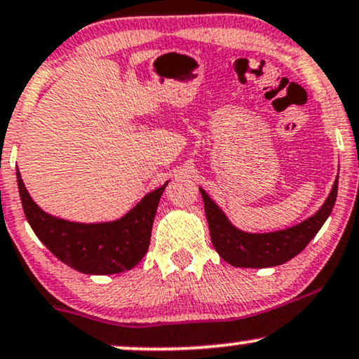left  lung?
Wrapping results in <instances>:
<instances>
[{"label": "left lung", "instance_id": "1", "mask_svg": "<svg viewBox=\"0 0 359 359\" xmlns=\"http://www.w3.org/2000/svg\"><path fill=\"white\" fill-rule=\"evenodd\" d=\"M198 191L204 201L210 241L219 256L234 267L261 269V267L284 264L311 243V239L318 234L334 207L336 196H338V177L332 184L325 204L316 214L296 226L274 232H245L236 227L229 221L221 207L207 196L204 189L201 187Z\"/></svg>", "mask_w": 359, "mask_h": 359}]
</instances>
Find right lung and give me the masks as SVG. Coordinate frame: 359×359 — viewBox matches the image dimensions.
Returning a JSON list of instances; mask_svg holds the SVG:
<instances>
[{
    "instance_id": "add662e5",
    "label": "right lung",
    "mask_w": 359,
    "mask_h": 359,
    "mask_svg": "<svg viewBox=\"0 0 359 359\" xmlns=\"http://www.w3.org/2000/svg\"><path fill=\"white\" fill-rule=\"evenodd\" d=\"M16 182L27 221L51 254L79 273L107 276L132 269L145 256L168 180L145 194L122 217L107 222H75L45 212L29 196L18 167Z\"/></svg>"
}]
</instances>
